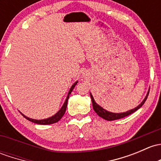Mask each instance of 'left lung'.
<instances>
[{
  "mask_svg": "<svg viewBox=\"0 0 161 161\" xmlns=\"http://www.w3.org/2000/svg\"><path fill=\"white\" fill-rule=\"evenodd\" d=\"M149 95V92L147 95V96L145 97V99H143V101L140 103V105L137 106V107L134 108V109H131V110H129L126 113H110V112H108L106 110H105L104 109H103L101 106H99V105L97 104L96 102H95L93 97H92V94L90 93V96H91V99H92V106H93V109L94 111L97 113V115L100 117H102L103 119H106V120L108 121H112V120H116V119H122L123 117H126V116H129V115L132 114V113H134L135 111H136L137 109H140L143 104H144L145 101L147 100V96Z\"/></svg>",
  "mask_w": 161,
  "mask_h": 161,
  "instance_id": "1",
  "label": "left lung"
}]
</instances>
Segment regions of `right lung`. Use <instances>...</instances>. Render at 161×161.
Here are the masks:
<instances>
[{
	"instance_id": "right-lung-1",
	"label": "right lung",
	"mask_w": 161,
	"mask_h": 161,
	"mask_svg": "<svg viewBox=\"0 0 161 161\" xmlns=\"http://www.w3.org/2000/svg\"><path fill=\"white\" fill-rule=\"evenodd\" d=\"M78 83V82H75V83L72 85V87H71L70 90H69V94H68L67 96V98L66 99H65V102L64 103V105L62 106V107L61 108V109L59 110L58 113H56L55 115H54L53 116H52V117L50 118H48V119H40V120H37V119H30V118L27 117V116H24L22 114V116L24 117L25 118V119H27L28 120L31 121V122H33V123H37V124H41V125H48V124H52V123H57V122L60 120L61 119H62V117L63 116V115L65 114V110H66V107H67V103H68V100H69V95H70L71 92H72V90H73L74 87L76 86V84Z\"/></svg>"
}]
</instances>
